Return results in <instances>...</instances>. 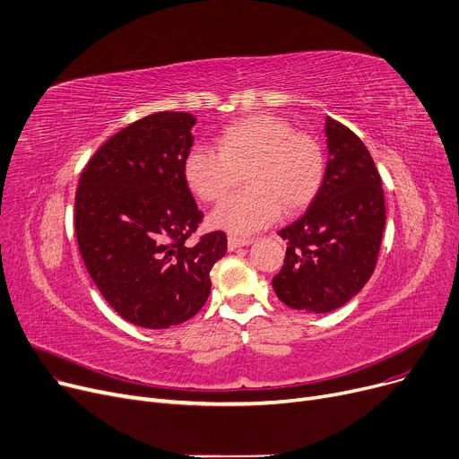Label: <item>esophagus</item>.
<instances>
[{
    "instance_id": "obj_1",
    "label": "esophagus",
    "mask_w": 459,
    "mask_h": 459,
    "mask_svg": "<svg viewBox=\"0 0 459 459\" xmlns=\"http://www.w3.org/2000/svg\"><path fill=\"white\" fill-rule=\"evenodd\" d=\"M251 244V239H247V238H239V236H229V239H227V247H229V251H236V249H239V247H246V246H249Z\"/></svg>"
}]
</instances>
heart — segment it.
I'll return each mask as SVG.
<instances>
[{"label": "heart", "mask_w": 459, "mask_h": 459, "mask_svg": "<svg viewBox=\"0 0 459 459\" xmlns=\"http://www.w3.org/2000/svg\"><path fill=\"white\" fill-rule=\"evenodd\" d=\"M246 171L247 189L217 206L210 223L232 234H253L288 212L316 199L325 175L320 143L294 132L288 120L256 113L234 120L220 134V151L193 147L184 160L189 189L206 203L223 199Z\"/></svg>", "instance_id": "b5f03b06"}]
</instances>
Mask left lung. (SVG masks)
<instances>
[{"instance_id":"8db88e82","label":"left lung","mask_w":459,"mask_h":459,"mask_svg":"<svg viewBox=\"0 0 459 459\" xmlns=\"http://www.w3.org/2000/svg\"><path fill=\"white\" fill-rule=\"evenodd\" d=\"M325 137L329 160L322 187L299 220L279 230L288 247L272 281L286 307L316 315L346 305L368 282L387 217L365 143L329 117Z\"/></svg>"}]
</instances>
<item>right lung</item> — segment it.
I'll use <instances>...</instances> for the list:
<instances>
[{"label":"right lung","mask_w":459,"mask_h":459,"mask_svg":"<svg viewBox=\"0 0 459 459\" xmlns=\"http://www.w3.org/2000/svg\"><path fill=\"white\" fill-rule=\"evenodd\" d=\"M197 118L160 111L109 137L76 191V236L85 268L126 322L167 329L210 296V270L227 253L217 230L187 246L203 213L184 178Z\"/></svg>","instance_id":"right-lung-1"}]
</instances>
